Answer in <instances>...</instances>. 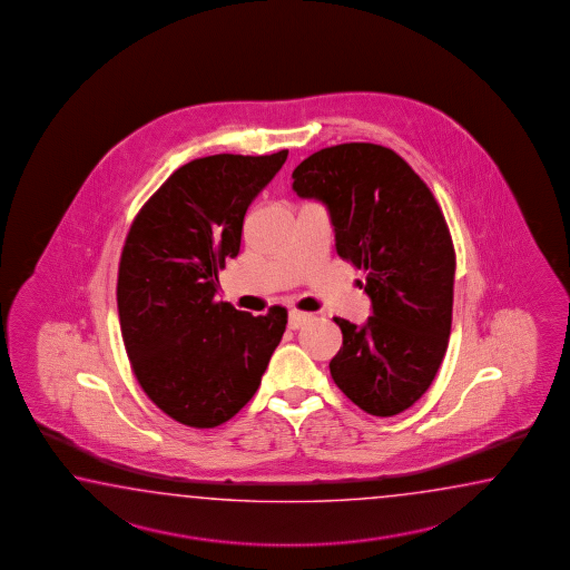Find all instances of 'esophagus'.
Listing matches in <instances>:
<instances>
[{"instance_id":"obj_1","label":"esophagus","mask_w":570,"mask_h":570,"mask_svg":"<svg viewBox=\"0 0 570 570\" xmlns=\"http://www.w3.org/2000/svg\"><path fill=\"white\" fill-rule=\"evenodd\" d=\"M309 320H312V315L309 314H303V312H297V309L289 312L291 330H299V327H302L305 322H309Z\"/></svg>"}]
</instances>
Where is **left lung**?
I'll use <instances>...</instances> for the list:
<instances>
[{"label":"left lung","mask_w":570,"mask_h":570,"mask_svg":"<svg viewBox=\"0 0 570 570\" xmlns=\"http://www.w3.org/2000/svg\"><path fill=\"white\" fill-rule=\"evenodd\" d=\"M293 191L327 207L336 250L364 273L373 303L363 326L334 317L342 346L330 375L363 412H405L449 348L456 255L442 209L397 153L371 142L317 150L293 170Z\"/></svg>","instance_id":"left-lung-1"}]
</instances>
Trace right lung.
<instances>
[{
	"label": "right lung",
	"instance_id": "right-lung-1",
	"mask_svg": "<svg viewBox=\"0 0 570 570\" xmlns=\"http://www.w3.org/2000/svg\"><path fill=\"white\" fill-rule=\"evenodd\" d=\"M289 150L195 158L134 218L118 268L121 338L148 400L175 422L216 428L253 400L287 326L216 302L219 268L240 253L246 209Z\"/></svg>",
	"mask_w": 570,
	"mask_h": 570
}]
</instances>
